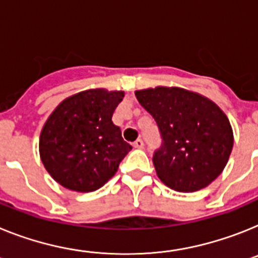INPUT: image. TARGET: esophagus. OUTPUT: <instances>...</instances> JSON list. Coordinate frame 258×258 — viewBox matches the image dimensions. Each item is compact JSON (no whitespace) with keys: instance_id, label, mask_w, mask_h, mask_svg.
<instances>
[{"instance_id":"esophagus-1","label":"esophagus","mask_w":258,"mask_h":258,"mask_svg":"<svg viewBox=\"0 0 258 258\" xmlns=\"http://www.w3.org/2000/svg\"><path fill=\"white\" fill-rule=\"evenodd\" d=\"M144 146H145V144L142 140H137L133 144V147H136V149H144Z\"/></svg>"}]
</instances>
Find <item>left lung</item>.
<instances>
[{
  "label": "left lung",
  "instance_id": "left-lung-1",
  "mask_svg": "<svg viewBox=\"0 0 258 258\" xmlns=\"http://www.w3.org/2000/svg\"><path fill=\"white\" fill-rule=\"evenodd\" d=\"M136 96L162 136L153 156L160 181L176 192H196L214 181L234 146L232 127L221 108L180 87L138 90Z\"/></svg>",
  "mask_w": 258,
  "mask_h": 258
}]
</instances>
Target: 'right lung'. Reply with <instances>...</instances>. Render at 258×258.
<instances>
[{"label": "right lung", "instance_id": "add662e5", "mask_svg": "<svg viewBox=\"0 0 258 258\" xmlns=\"http://www.w3.org/2000/svg\"><path fill=\"white\" fill-rule=\"evenodd\" d=\"M122 91L86 90L66 98L45 121L39 140L49 175L74 192H94L114 173L132 146L121 137L112 114Z\"/></svg>", "mask_w": 258, "mask_h": 258}]
</instances>
